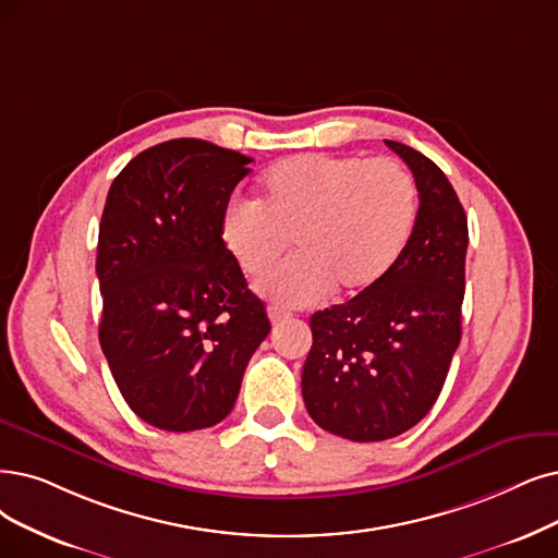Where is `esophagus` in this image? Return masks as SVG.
Returning a JSON list of instances; mask_svg holds the SVG:
<instances>
[{
  "instance_id": "esophagus-1",
  "label": "esophagus",
  "mask_w": 558,
  "mask_h": 558,
  "mask_svg": "<svg viewBox=\"0 0 558 558\" xmlns=\"http://www.w3.org/2000/svg\"><path fill=\"white\" fill-rule=\"evenodd\" d=\"M267 316H270L272 325H279V323L291 318V314H288V311H283V308H279V306H270V308H267Z\"/></svg>"
}]
</instances>
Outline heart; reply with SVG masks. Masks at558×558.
<instances>
[{"label":"heart","instance_id":"b5f03b06","mask_svg":"<svg viewBox=\"0 0 558 558\" xmlns=\"http://www.w3.org/2000/svg\"><path fill=\"white\" fill-rule=\"evenodd\" d=\"M416 217V183L400 162L306 153L263 175L258 204H229L221 240L242 272L256 279L291 238L295 256L260 281V293L304 306L331 288L356 295L375 286L405 252Z\"/></svg>","mask_w":558,"mask_h":558}]
</instances>
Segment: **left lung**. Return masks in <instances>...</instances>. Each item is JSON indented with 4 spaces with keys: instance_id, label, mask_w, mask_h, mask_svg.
I'll return each instance as SVG.
<instances>
[{
    "instance_id": "1",
    "label": "left lung",
    "mask_w": 558,
    "mask_h": 558,
    "mask_svg": "<svg viewBox=\"0 0 558 558\" xmlns=\"http://www.w3.org/2000/svg\"><path fill=\"white\" fill-rule=\"evenodd\" d=\"M410 167L418 217L391 270L345 304L311 316L306 412L331 435L383 441L430 412L460 343L466 215L426 155L385 142Z\"/></svg>"
}]
</instances>
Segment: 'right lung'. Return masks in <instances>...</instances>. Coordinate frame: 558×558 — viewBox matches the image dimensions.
<instances>
[{
    "label": "right lung",
    "instance_id": "add662e5",
    "mask_svg": "<svg viewBox=\"0 0 558 558\" xmlns=\"http://www.w3.org/2000/svg\"><path fill=\"white\" fill-rule=\"evenodd\" d=\"M252 158L204 140L150 146L114 178L100 231L98 337L125 403L169 433L231 414L270 333L221 240V217Z\"/></svg>",
    "mask_w": 558,
    "mask_h": 558
}]
</instances>
